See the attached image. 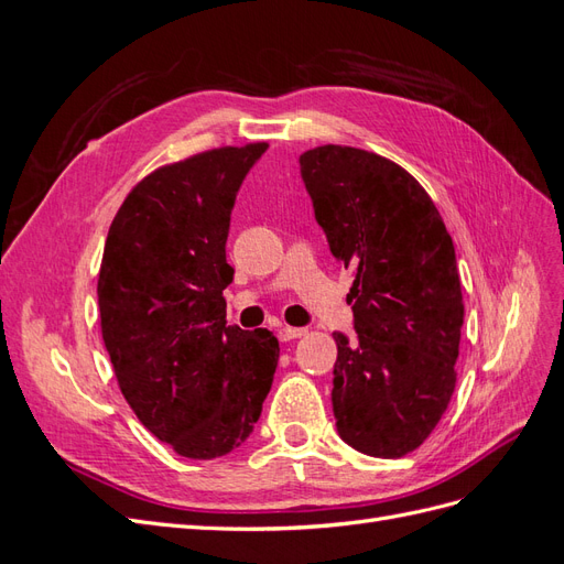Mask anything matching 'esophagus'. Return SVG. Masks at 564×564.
<instances>
[{"instance_id": "1", "label": "esophagus", "mask_w": 564, "mask_h": 564, "mask_svg": "<svg viewBox=\"0 0 564 564\" xmlns=\"http://www.w3.org/2000/svg\"><path fill=\"white\" fill-rule=\"evenodd\" d=\"M278 336H280V340H294V338L305 336V329H299V327H282V329L278 332Z\"/></svg>"}]
</instances>
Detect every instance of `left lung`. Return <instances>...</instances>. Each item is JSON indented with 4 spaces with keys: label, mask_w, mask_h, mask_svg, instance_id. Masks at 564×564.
Wrapping results in <instances>:
<instances>
[{
    "label": "left lung",
    "mask_w": 564,
    "mask_h": 564,
    "mask_svg": "<svg viewBox=\"0 0 564 564\" xmlns=\"http://www.w3.org/2000/svg\"><path fill=\"white\" fill-rule=\"evenodd\" d=\"M299 162L332 253L355 278L357 338L334 334L338 435L400 458L433 433L456 388L464 296L452 235L423 185L377 152L319 145Z\"/></svg>",
    "instance_id": "obj_1"
}]
</instances>
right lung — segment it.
Returning a JSON list of instances; mask_svg holds the SVG:
<instances>
[{"label": "right lung", "mask_w": 564, "mask_h": 564, "mask_svg": "<svg viewBox=\"0 0 564 564\" xmlns=\"http://www.w3.org/2000/svg\"><path fill=\"white\" fill-rule=\"evenodd\" d=\"M268 143L164 164L117 209L98 272L100 334L133 414L185 458L240 447L261 416L280 344L226 324L235 195Z\"/></svg>", "instance_id": "add662e5"}]
</instances>
